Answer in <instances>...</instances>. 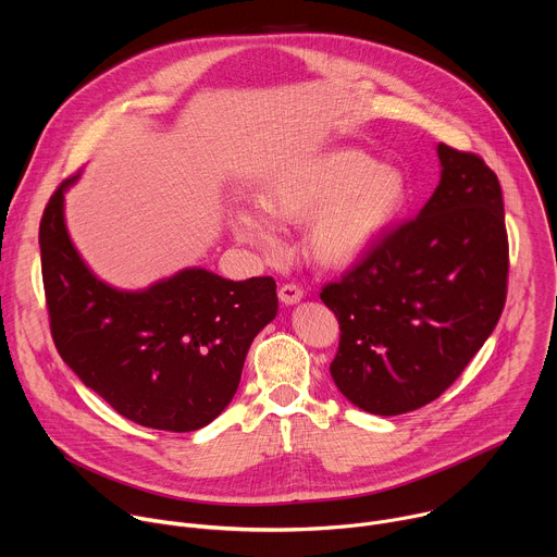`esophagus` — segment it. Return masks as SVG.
Returning a JSON list of instances; mask_svg holds the SVG:
<instances>
[{
	"label": "esophagus",
	"instance_id": "obj_1",
	"mask_svg": "<svg viewBox=\"0 0 557 557\" xmlns=\"http://www.w3.org/2000/svg\"><path fill=\"white\" fill-rule=\"evenodd\" d=\"M277 295H280V301L282 304H286V306H293V304H297V301H301V297H304V288L299 286V284H282L280 286V290H277Z\"/></svg>",
	"mask_w": 557,
	"mask_h": 557
}]
</instances>
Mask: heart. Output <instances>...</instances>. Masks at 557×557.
Returning a JSON list of instances; mask_svg holds the SVG:
<instances>
[{
	"label": "heart",
	"mask_w": 557,
	"mask_h": 557,
	"mask_svg": "<svg viewBox=\"0 0 557 557\" xmlns=\"http://www.w3.org/2000/svg\"><path fill=\"white\" fill-rule=\"evenodd\" d=\"M408 183L394 168L376 165L357 149H329L275 172L258 189V205L231 215L235 235L273 247L271 222H301L308 258L326 269H344L366 256L401 215Z\"/></svg>",
	"instance_id": "heart-1"
}]
</instances>
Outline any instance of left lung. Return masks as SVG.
Returning a JSON list of instances; mask_svg holds the SVG:
<instances>
[{
	"instance_id": "left-lung-1",
	"label": "left lung",
	"mask_w": 557,
	"mask_h": 557,
	"mask_svg": "<svg viewBox=\"0 0 557 557\" xmlns=\"http://www.w3.org/2000/svg\"><path fill=\"white\" fill-rule=\"evenodd\" d=\"M441 183L414 220L379 240L322 301L339 320L331 374L357 408L396 417L432 404L496 329L509 243L498 176L436 147Z\"/></svg>"
}]
</instances>
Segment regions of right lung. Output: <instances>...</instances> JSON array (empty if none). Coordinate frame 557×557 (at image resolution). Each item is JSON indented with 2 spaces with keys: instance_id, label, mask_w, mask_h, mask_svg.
Listing matches in <instances>:
<instances>
[{
  "instance_id": "1",
  "label": "right lung",
  "mask_w": 557,
  "mask_h": 557,
  "mask_svg": "<svg viewBox=\"0 0 557 557\" xmlns=\"http://www.w3.org/2000/svg\"><path fill=\"white\" fill-rule=\"evenodd\" d=\"M65 178L39 224L50 333L61 359L121 417L194 432L233 399L256 335L275 320L273 277L224 280L185 269L145 290L101 282L74 249Z\"/></svg>"
}]
</instances>
